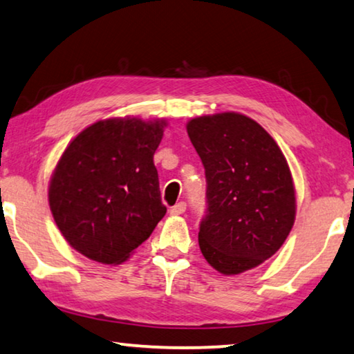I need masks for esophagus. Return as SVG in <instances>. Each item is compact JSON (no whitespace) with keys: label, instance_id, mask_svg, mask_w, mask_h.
Returning a JSON list of instances; mask_svg holds the SVG:
<instances>
[{"label":"esophagus","instance_id":"esophagus-1","mask_svg":"<svg viewBox=\"0 0 354 354\" xmlns=\"http://www.w3.org/2000/svg\"><path fill=\"white\" fill-rule=\"evenodd\" d=\"M185 210H187V204H185V203H178V204L174 205V207L169 209V214H171V215H182Z\"/></svg>","mask_w":354,"mask_h":354}]
</instances>
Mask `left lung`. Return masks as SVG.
Here are the masks:
<instances>
[{
  "label": "left lung",
  "instance_id": "left-lung-1",
  "mask_svg": "<svg viewBox=\"0 0 354 354\" xmlns=\"http://www.w3.org/2000/svg\"><path fill=\"white\" fill-rule=\"evenodd\" d=\"M187 131L207 182L201 252L225 275L257 268L283 245L296 216L295 185L280 147L236 112L193 118Z\"/></svg>",
  "mask_w": 354,
  "mask_h": 354
}]
</instances>
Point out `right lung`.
I'll return each mask as SVG.
<instances>
[{
	"label": "right lung",
	"mask_w": 354,
	"mask_h": 354,
	"mask_svg": "<svg viewBox=\"0 0 354 354\" xmlns=\"http://www.w3.org/2000/svg\"><path fill=\"white\" fill-rule=\"evenodd\" d=\"M165 122L109 118L85 128L53 171L48 204L69 245L120 264L165 216L153 155Z\"/></svg>",
	"instance_id": "obj_1"
}]
</instances>
